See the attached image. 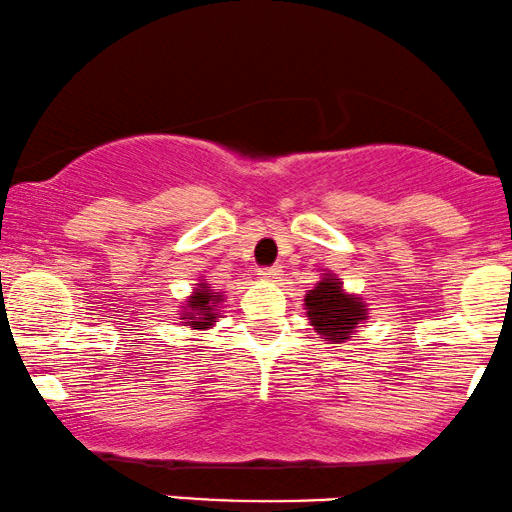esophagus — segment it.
Wrapping results in <instances>:
<instances>
[{"label":"esophagus","mask_w":512,"mask_h":512,"mask_svg":"<svg viewBox=\"0 0 512 512\" xmlns=\"http://www.w3.org/2000/svg\"><path fill=\"white\" fill-rule=\"evenodd\" d=\"M280 275L278 268H261L258 270V278L261 280H275Z\"/></svg>","instance_id":"1"}]
</instances>
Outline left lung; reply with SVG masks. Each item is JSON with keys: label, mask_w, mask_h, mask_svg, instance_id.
<instances>
[{"label": "left lung", "mask_w": 512, "mask_h": 512, "mask_svg": "<svg viewBox=\"0 0 512 512\" xmlns=\"http://www.w3.org/2000/svg\"><path fill=\"white\" fill-rule=\"evenodd\" d=\"M304 311L314 333L335 347L357 338L359 328L369 318L364 299L359 294L347 292L338 275L330 270L321 273V280L306 292Z\"/></svg>", "instance_id": "1"}]
</instances>
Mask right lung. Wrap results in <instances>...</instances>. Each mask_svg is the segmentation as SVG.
<instances>
[{
  "mask_svg": "<svg viewBox=\"0 0 512 512\" xmlns=\"http://www.w3.org/2000/svg\"><path fill=\"white\" fill-rule=\"evenodd\" d=\"M222 302H225V294L213 290L206 278H198L194 292L186 297L182 311H179V321L196 333L210 330L218 323Z\"/></svg>",
  "mask_w": 512,
  "mask_h": 512,
  "instance_id": "obj_1",
  "label": "right lung"
}]
</instances>
